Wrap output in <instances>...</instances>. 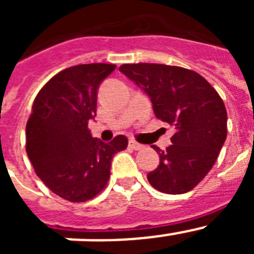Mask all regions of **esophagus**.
<instances>
[{
    "mask_svg": "<svg viewBox=\"0 0 254 254\" xmlns=\"http://www.w3.org/2000/svg\"><path fill=\"white\" fill-rule=\"evenodd\" d=\"M128 146L131 147V149L136 150V151H138V150H142L143 149V145H141V143L136 142V141H134V140H129Z\"/></svg>",
    "mask_w": 254,
    "mask_h": 254,
    "instance_id": "esophagus-1",
    "label": "esophagus"
}]
</instances>
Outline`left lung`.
Here are the masks:
<instances>
[{
  "mask_svg": "<svg viewBox=\"0 0 254 254\" xmlns=\"http://www.w3.org/2000/svg\"><path fill=\"white\" fill-rule=\"evenodd\" d=\"M120 71L149 96L156 118L176 128L165 151L152 145L160 161L147 181L163 193L190 192L214 167L226 140L224 102L202 76L183 67L134 64Z\"/></svg>",
  "mask_w": 254,
  "mask_h": 254,
  "instance_id": "obj_1",
  "label": "left lung"
}]
</instances>
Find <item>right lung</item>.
<instances>
[{"label": "right lung", "instance_id": "right-lung-1", "mask_svg": "<svg viewBox=\"0 0 254 254\" xmlns=\"http://www.w3.org/2000/svg\"><path fill=\"white\" fill-rule=\"evenodd\" d=\"M114 68L89 64L61 71L38 93L26 123V152L37 176L71 202L99 193L111 176L114 154L128 145L123 134L105 143L87 129L96 117L100 84Z\"/></svg>", "mask_w": 254, "mask_h": 254}]
</instances>
